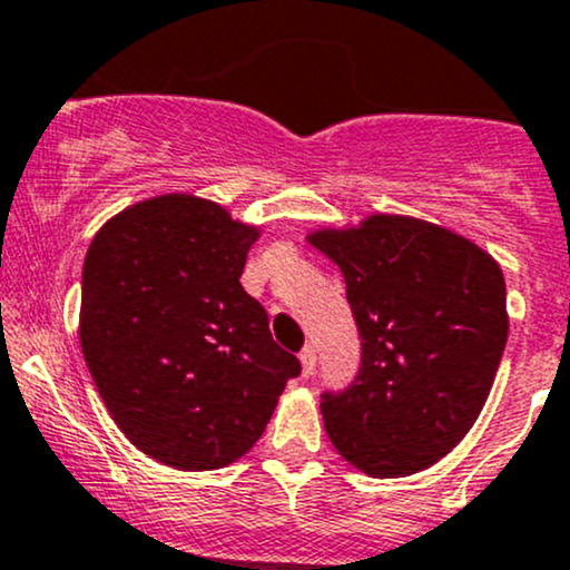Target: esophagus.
<instances>
[{
  "label": "esophagus",
  "instance_id": "34e87169",
  "mask_svg": "<svg viewBox=\"0 0 570 570\" xmlns=\"http://www.w3.org/2000/svg\"><path fill=\"white\" fill-rule=\"evenodd\" d=\"M298 360H302L304 379H309V375L315 373V345H304L302 354H298Z\"/></svg>",
  "mask_w": 570,
  "mask_h": 570
}]
</instances>
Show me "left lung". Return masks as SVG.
<instances>
[{
    "label": "left lung",
    "mask_w": 570,
    "mask_h": 570,
    "mask_svg": "<svg viewBox=\"0 0 570 570\" xmlns=\"http://www.w3.org/2000/svg\"><path fill=\"white\" fill-rule=\"evenodd\" d=\"M345 277L362 337L360 373L321 395L332 444L373 478L448 455L478 420L508 343L500 266L466 238L375 214L309 236Z\"/></svg>",
    "instance_id": "left-lung-1"
}]
</instances>
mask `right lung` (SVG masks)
Returning <instances> with one entry per match:
<instances>
[{"instance_id": "right-lung-1", "label": "right lung", "mask_w": 570, "mask_h": 570, "mask_svg": "<svg viewBox=\"0 0 570 570\" xmlns=\"http://www.w3.org/2000/svg\"><path fill=\"white\" fill-rule=\"evenodd\" d=\"M255 238L222 205L167 195L117 214L87 249L85 362L117 428L167 466L242 459L302 373L238 283Z\"/></svg>"}]
</instances>
